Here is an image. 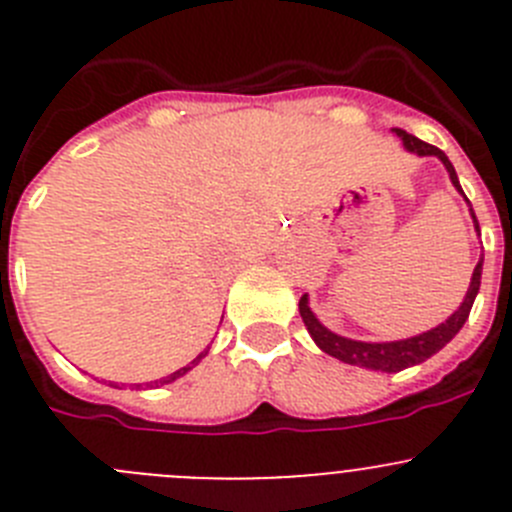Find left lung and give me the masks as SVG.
Instances as JSON below:
<instances>
[{"instance_id":"1","label":"left lung","mask_w":512,"mask_h":512,"mask_svg":"<svg viewBox=\"0 0 512 512\" xmlns=\"http://www.w3.org/2000/svg\"><path fill=\"white\" fill-rule=\"evenodd\" d=\"M391 131L396 134L398 139H401L406 152L419 154V157H437L439 162L444 164V170H447L454 190L462 192L457 172H454L452 162H449L447 154H444L442 149L421 142V139H416L414 134H406L403 129H391ZM462 198L467 200V195H464V192H462ZM467 205H470V200H467ZM470 215H472V223H475V231L480 233V225H477L475 210L472 208H470ZM482 261H485V256H480L475 271H472L470 289H467V294H464L462 304H459V307L449 314L447 320H444L442 325L421 332V335L406 337V340L363 342V340H350V337L337 335V332L327 330V327L317 320V314H314L312 307H309L307 294L299 299V314H302V322H304V327H307L309 335H312L314 345H317L322 353L332 355V358L342 360V363L358 365V368L381 370V373H398V370L411 368V365H419V363H424V360H429L431 355H437L439 350H442L444 345H447V342L452 340L459 330H462L464 322H467V317H470V309H472V304H475L477 292H480Z\"/></svg>"}]
</instances>
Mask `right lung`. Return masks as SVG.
<instances>
[{"label": "right lung", "instance_id": "right-lung-1", "mask_svg": "<svg viewBox=\"0 0 512 512\" xmlns=\"http://www.w3.org/2000/svg\"><path fill=\"white\" fill-rule=\"evenodd\" d=\"M208 350H210V348H208ZM208 350H203V353H200V355H198V358L192 360V363H187V365H185V368L175 370V373H170V375H164V378H159V381H152V383H144V386H147V388H159V386H164V383H175V381H177V378H182V375H185V373H187V370H192V368H195V365H198V363H200V360H203V358H205V355H208ZM137 386H142V383H137ZM114 388H116V386H114Z\"/></svg>", "mask_w": 512, "mask_h": 512}]
</instances>
